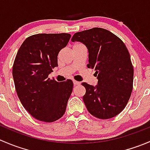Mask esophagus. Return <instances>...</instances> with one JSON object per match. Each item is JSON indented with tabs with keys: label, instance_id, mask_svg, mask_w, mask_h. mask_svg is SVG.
<instances>
[{
	"label": "esophagus",
	"instance_id": "1",
	"mask_svg": "<svg viewBox=\"0 0 150 150\" xmlns=\"http://www.w3.org/2000/svg\"><path fill=\"white\" fill-rule=\"evenodd\" d=\"M73 84H74V86H78V85L81 84V83L78 82V81H73Z\"/></svg>",
	"mask_w": 150,
	"mask_h": 150
}]
</instances>
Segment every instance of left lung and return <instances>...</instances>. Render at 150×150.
Returning a JSON list of instances; mask_svg holds the SVG:
<instances>
[{
  "label": "left lung",
  "instance_id": "obj_1",
  "mask_svg": "<svg viewBox=\"0 0 150 150\" xmlns=\"http://www.w3.org/2000/svg\"><path fill=\"white\" fill-rule=\"evenodd\" d=\"M72 42L83 43L88 50V68L94 69L98 84L83 83V97L88 111L99 119H109L121 112L133 89L134 67L123 42L109 30L100 28L76 33Z\"/></svg>",
  "mask_w": 150,
  "mask_h": 150
}]
</instances>
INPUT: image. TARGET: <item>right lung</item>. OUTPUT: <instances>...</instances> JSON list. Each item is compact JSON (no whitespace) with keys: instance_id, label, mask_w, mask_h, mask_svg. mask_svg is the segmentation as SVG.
Segmentation results:
<instances>
[{"instance_id":"obj_1","label":"right lung","mask_w":150,"mask_h":150,"mask_svg":"<svg viewBox=\"0 0 150 150\" xmlns=\"http://www.w3.org/2000/svg\"><path fill=\"white\" fill-rule=\"evenodd\" d=\"M70 38L69 33L33 35L16 54L12 69L16 93L25 110L40 121H56L66 111L73 83L57 82L48 75L58 67L59 53Z\"/></svg>"}]
</instances>
